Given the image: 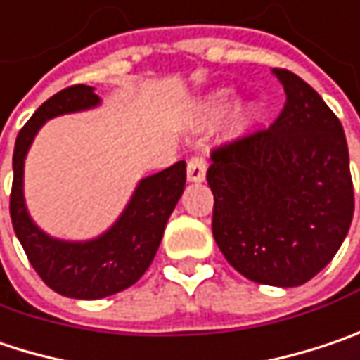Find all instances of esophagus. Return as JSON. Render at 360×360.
<instances>
[{
    "mask_svg": "<svg viewBox=\"0 0 360 360\" xmlns=\"http://www.w3.org/2000/svg\"><path fill=\"white\" fill-rule=\"evenodd\" d=\"M205 171H207V165H205V159L201 155L191 157L187 162V179L191 183H201L205 179Z\"/></svg>",
    "mask_w": 360,
    "mask_h": 360,
    "instance_id": "obj_1",
    "label": "esophagus"
}]
</instances>
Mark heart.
Segmentation results:
<instances>
[{
  "instance_id": "b5f03b06",
  "label": "heart",
  "mask_w": 360,
  "mask_h": 360,
  "mask_svg": "<svg viewBox=\"0 0 360 360\" xmlns=\"http://www.w3.org/2000/svg\"><path fill=\"white\" fill-rule=\"evenodd\" d=\"M232 101H234V91L222 87V89H216L212 91L210 96H205L198 103V110H195V124L198 126H210L214 124L216 120L232 108ZM259 117V105L255 101L246 103L238 110V114L234 117V132H244L248 126H252V122Z\"/></svg>"
}]
</instances>
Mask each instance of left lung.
Wrapping results in <instances>:
<instances>
[{
	"instance_id": "left-lung-1",
	"label": "left lung",
	"mask_w": 360,
	"mask_h": 360,
	"mask_svg": "<svg viewBox=\"0 0 360 360\" xmlns=\"http://www.w3.org/2000/svg\"><path fill=\"white\" fill-rule=\"evenodd\" d=\"M273 75L287 96L273 126L212 153V232L246 279L297 287L347 238L354 191L340 120L304 79L285 69Z\"/></svg>"
}]
</instances>
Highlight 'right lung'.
I'll return each instance as SVG.
<instances>
[{
    "instance_id": "right-lung-1",
    "label": "right lung",
    "mask_w": 360,
    "mask_h": 360,
    "mask_svg": "<svg viewBox=\"0 0 360 360\" xmlns=\"http://www.w3.org/2000/svg\"><path fill=\"white\" fill-rule=\"evenodd\" d=\"M89 85H73L46 99L15 138L10 216L28 261L53 291L73 300H101L134 285L150 266L169 216L185 189V160L138 181L116 222L91 240H60L40 230L24 200V160L46 120L99 105Z\"/></svg>"
}]
</instances>
